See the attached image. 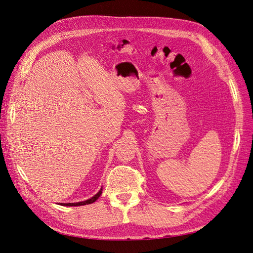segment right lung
<instances>
[{
    "label": "right lung",
    "instance_id": "obj_1",
    "mask_svg": "<svg viewBox=\"0 0 253 253\" xmlns=\"http://www.w3.org/2000/svg\"><path fill=\"white\" fill-rule=\"evenodd\" d=\"M101 193H102V189H100V191H99V192L96 194V195H94L93 197L91 198H89V200H87V201H85V202H80V203H67V204H62V206H83V205H89V204H91V203H94L95 201H97L98 198H99V196L101 195Z\"/></svg>",
    "mask_w": 253,
    "mask_h": 253
}]
</instances>
